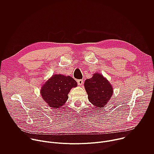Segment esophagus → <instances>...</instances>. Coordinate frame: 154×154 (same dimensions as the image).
Returning a JSON list of instances; mask_svg holds the SVG:
<instances>
[{
	"label": "esophagus",
	"mask_w": 154,
	"mask_h": 154,
	"mask_svg": "<svg viewBox=\"0 0 154 154\" xmlns=\"http://www.w3.org/2000/svg\"><path fill=\"white\" fill-rule=\"evenodd\" d=\"M77 83L79 85H82L83 83V80H82V79H80V80H77Z\"/></svg>",
	"instance_id": "esophagus-1"
}]
</instances>
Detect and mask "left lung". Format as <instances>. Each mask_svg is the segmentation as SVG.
<instances>
[{
    "label": "left lung",
    "instance_id": "left-lung-1",
    "mask_svg": "<svg viewBox=\"0 0 154 154\" xmlns=\"http://www.w3.org/2000/svg\"><path fill=\"white\" fill-rule=\"evenodd\" d=\"M84 85L90 102L97 107L104 106L113 94L112 85L100 74L86 79Z\"/></svg>",
    "mask_w": 154,
    "mask_h": 154
}]
</instances>
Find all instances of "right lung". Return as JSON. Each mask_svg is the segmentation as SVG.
Returning a JSON list of instances; mask_svg holds the SVG:
<instances>
[{
    "label": "right lung",
    "instance_id": "obj_1",
    "mask_svg": "<svg viewBox=\"0 0 154 154\" xmlns=\"http://www.w3.org/2000/svg\"><path fill=\"white\" fill-rule=\"evenodd\" d=\"M77 85L76 81L70 76L54 75L42 87V97L50 106L58 108L68 100L71 89Z\"/></svg>",
    "mask_w": 154,
    "mask_h": 154
}]
</instances>
